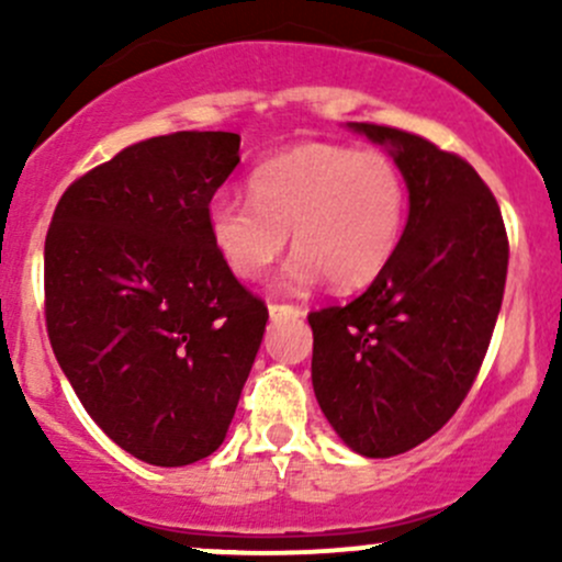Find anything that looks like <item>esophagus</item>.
Returning a JSON list of instances; mask_svg holds the SVG:
<instances>
[{"instance_id": "obj_1", "label": "esophagus", "mask_w": 562, "mask_h": 562, "mask_svg": "<svg viewBox=\"0 0 562 562\" xmlns=\"http://www.w3.org/2000/svg\"><path fill=\"white\" fill-rule=\"evenodd\" d=\"M269 315L274 317V321H277V317L304 315V313H302V310H299V307H293V304H277V302H271V304H269Z\"/></svg>"}]
</instances>
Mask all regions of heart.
Here are the masks:
<instances>
[{"instance_id":"1","label":"heart","mask_w":562,"mask_h":562,"mask_svg":"<svg viewBox=\"0 0 562 562\" xmlns=\"http://www.w3.org/2000/svg\"><path fill=\"white\" fill-rule=\"evenodd\" d=\"M407 181L381 151L299 144L260 162L249 198L220 195L206 223L214 247L241 280L263 274L288 245V288L326 277L334 291H356L386 271L407 223Z\"/></svg>"}]
</instances>
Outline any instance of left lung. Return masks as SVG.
Instances as JSON below:
<instances>
[{
	"label": "left lung",
	"instance_id": "left-lung-1",
	"mask_svg": "<svg viewBox=\"0 0 562 562\" xmlns=\"http://www.w3.org/2000/svg\"><path fill=\"white\" fill-rule=\"evenodd\" d=\"M350 127L391 146L411 214L359 299L307 315L313 389L350 449L386 459L432 438L479 378L506 291L508 234L468 160L386 124Z\"/></svg>",
	"mask_w": 562,
	"mask_h": 562
}]
</instances>
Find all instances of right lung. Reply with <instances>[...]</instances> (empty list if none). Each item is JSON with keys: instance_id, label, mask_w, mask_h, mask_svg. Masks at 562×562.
Masks as SVG:
<instances>
[{"instance_id": "right-lung-1", "label": "right lung", "mask_w": 562, "mask_h": 562, "mask_svg": "<svg viewBox=\"0 0 562 562\" xmlns=\"http://www.w3.org/2000/svg\"><path fill=\"white\" fill-rule=\"evenodd\" d=\"M239 144L138 140L67 187L45 236L56 361L108 438L160 468L220 449L269 317L206 223Z\"/></svg>"}]
</instances>
